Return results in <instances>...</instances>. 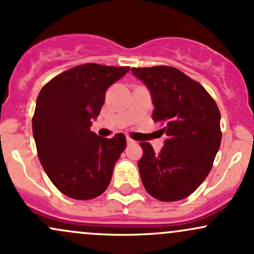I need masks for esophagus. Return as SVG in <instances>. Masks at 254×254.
Segmentation results:
<instances>
[{
	"mask_svg": "<svg viewBox=\"0 0 254 254\" xmlns=\"http://www.w3.org/2000/svg\"><path fill=\"white\" fill-rule=\"evenodd\" d=\"M127 144H135L136 142L133 141L132 138H130V137H127Z\"/></svg>",
	"mask_w": 254,
	"mask_h": 254,
	"instance_id": "obj_1",
	"label": "esophagus"
}]
</instances>
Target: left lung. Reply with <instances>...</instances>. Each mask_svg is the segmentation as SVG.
Segmentation results:
<instances>
[{
  "label": "left lung",
  "instance_id": "left-lung-1",
  "mask_svg": "<svg viewBox=\"0 0 254 254\" xmlns=\"http://www.w3.org/2000/svg\"><path fill=\"white\" fill-rule=\"evenodd\" d=\"M153 98V121L166 133L155 154L141 142L138 170L144 189L161 202H176L193 193L210 172L220 148L221 113L205 88L179 69L167 65L131 68Z\"/></svg>",
  "mask_w": 254,
  "mask_h": 254
}]
</instances>
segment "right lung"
I'll return each instance as SVG.
<instances>
[{"instance_id":"add662e5","label":"right lung","mask_w":254,"mask_h":254,"mask_svg":"<svg viewBox=\"0 0 254 254\" xmlns=\"http://www.w3.org/2000/svg\"><path fill=\"white\" fill-rule=\"evenodd\" d=\"M129 66L86 63L65 70L40 90L32 118L38 157L55 186L65 196L88 200L100 196L127 147L124 133L105 138L90 131L105 92Z\"/></svg>"}]
</instances>
